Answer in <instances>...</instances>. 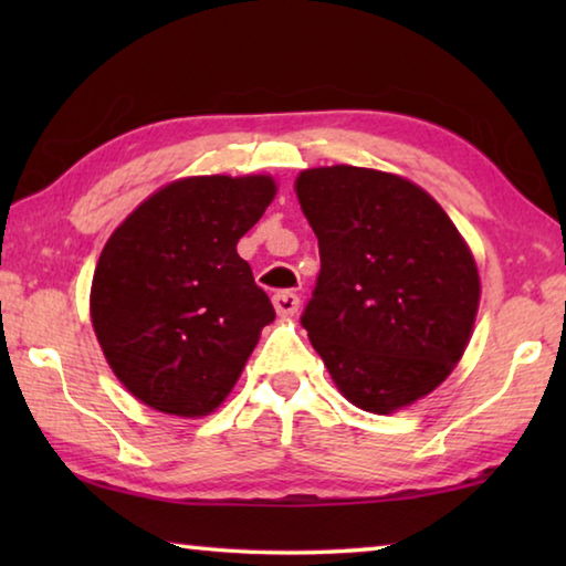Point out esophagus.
I'll use <instances>...</instances> for the list:
<instances>
[{
  "mask_svg": "<svg viewBox=\"0 0 566 566\" xmlns=\"http://www.w3.org/2000/svg\"><path fill=\"white\" fill-rule=\"evenodd\" d=\"M272 302H274L276 314H282V317H290V314H294L296 310H300V296H296V294L290 292V290L276 292V294L272 296Z\"/></svg>",
  "mask_w": 566,
  "mask_h": 566,
  "instance_id": "1",
  "label": "esophagus"
}]
</instances>
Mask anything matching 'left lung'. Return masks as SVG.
I'll list each match as a JSON object with an SVG mask.
<instances>
[{"label":"left lung","mask_w":566,"mask_h":566,"mask_svg":"<svg viewBox=\"0 0 566 566\" xmlns=\"http://www.w3.org/2000/svg\"><path fill=\"white\" fill-rule=\"evenodd\" d=\"M322 270L302 327L354 407L391 415L462 359L479 306L474 256L424 189L387 171L296 177Z\"/></svg>","instance_id":"1"}]
</instances>
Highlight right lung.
Listing matches in <instances>:
<instances>
[{
	"label": "right lung",
	"mask_w": 566,
	"mask_h": 566,
	"mask_svg": "<svg viewBox=\"0 0 566 566\" xmlns=\"http://www.w3.org/2000/svg\"><path fill=\"white\" fill-rule=\"evenodd\" d=\"M274 179L187 177L114 229L92 280V324L117 379L147 407L205 417L242 375L274 306L237 242Z\"/></svg>",
	"instance_id": "add662e5"
}]
</instances>
